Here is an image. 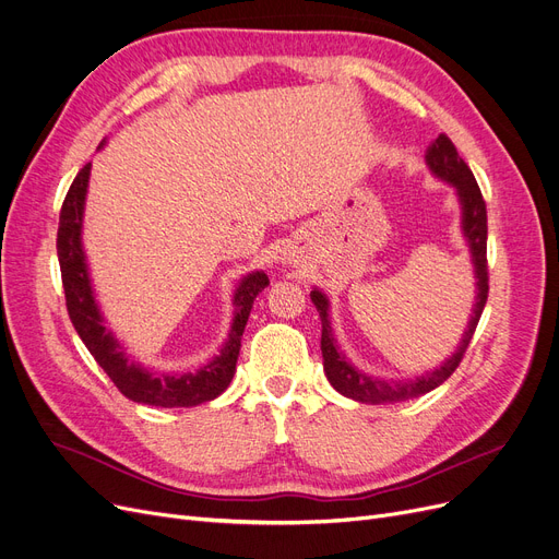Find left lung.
<instances>
[{
	"mask_svg": "<svg viewBox=\"0 0 559 559\" xmlns=\"http://www.w3.org/2000/svg\"><path fill=\"white\" fill-rule=\"evenodd\" d=\"M426 163L430 173L438 179L451 183L456 189L461 210H463V235L469 246L472 253V264H474V278H477V301H474L472 308V318L467 322L465 334L453 353L442 366L436 370H428V373L419 378H407V380H382L364 373V370L355 368L347 361V357L341 353L336 338L332 334V322H329V299L324 293H320L318 287H313L311 299L318 308L320 320H322V359H324V373L326 380L332 382V386L338 391V394L368 403V405H382V403H401L407 399H419L428 391L440 386L444 380L451 378L453 370L459 368L465 349L472 341L474 329L479 324V318L484 313V306L488 299V260H486V239H488V223H486V202L479 191V183L474 179L472 170L467 168V163L459 156L453 142L440 133L438 140L430 144L426 152Z\"/></svg>",
	"mask_w": 559,
	"mask_h": 559,
	"instance_id": "obj_1",
	"label": "left lung"
}]
</instances>
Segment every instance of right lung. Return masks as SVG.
<instances>
[{
  "label": "right lung",
  "mask_w": 559,
  "mask_h": 559,
  "mask_svg": "<svg viewBox=\"0 0 559 559\" xmlns=\"http://www.w3.org/2000/svg\"><path fill=\"white\" fill-rule=\"evenodd\" d=\"M90 170L92 163H87L73 179L64 204H61L57 230V258L61 283H64L67 311L78 336L87 345L92 357L106 370L115 386L133 403L154 407H193L214 401L233 382L243 326L248 316H251L255 297L269 285L266 274L253 272L239 281L233 299L235 318L230 334H227L221 353L210 364L200 366L193 373L191 370H186V373H154V370L129 359L119 341L103 322L92 290L85 248H82V216H85Z\"/></svg>",
  "instance_id": "add662e5"
}]
</instances>
